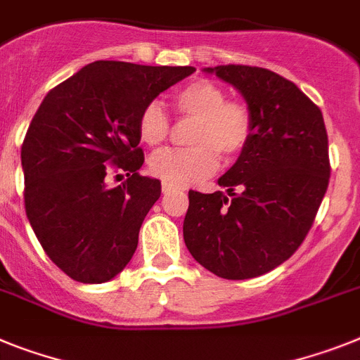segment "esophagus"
I'll use <instances>...</instances> for the list:
<instances>
[{
    "label": "esophagus",
    "mask_w": 360,
    "mask_h": 360,
    "mask_svg": "<svg viewBox=\"0 0 360 360\" xmlns=\"http://www.w3.org/2000/svg\"><path fill=\"white\" fill-rule=\"evenodd\" d=\"M178 189H180V187H178V186H171V184H162V191H164L165 195H167V193L178 191Z\"/></svg>",
    "instance_id": "1"
}]
</instances>
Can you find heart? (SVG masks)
<instances>
[{
    "instance_id": "1",
    "label": "heart",
    "mask_w": 360,
    "mask_h": 360,
    "mask_svg": "<svg viewBox=\"0 0 360 360\" xmlns=\"http://www.w3.org/2000/svg\"><path fill=\"white\" fill-rule=\"evenodd\" d=\"M171 107L178 118H191L187 142L189 149L160 150L150 156L153 176L171 186H189L205 180L220 165V155L227 160L240 156L255 133L253 112L244 101L227 100L222 87L210 79H195L182 85L171 96ZM171 133L165 110L150 101L138 115V136L147 146H160Z\"/></svg>"
}]
</instances>
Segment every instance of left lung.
Here are the masks:
<instances>
[{"label": "left lung", "instance_id": "8db88e82", "mask_svg": "<svg viewBox=\"0 0 360 360\" xmlns=\"http://www.w3.org/2000/svg\"><path fill=\"white\" fill-rule=\"evenodd\" d=\"M235 85L253 112L248 149L218 186L189 191L184 240L193 259L227 281L271 271L299 250L330 182L322 112L293 82L250 65L205 69Z\"/></svg>", "mask_w": 360, "mask_h": 360}]
</instances>
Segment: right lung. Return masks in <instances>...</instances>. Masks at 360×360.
I'll return each mask as SVG.
<instances>
[{"instance_id":"right-lung-1","label":"right lung","mask_w":360,"mask_h":360,"mask_svg":"<svg viewBox=\"0 0 360 360\" xmlns=\"http://www.w3.org/2000/svg\"><path fill=\"white\" fill-rule=\"evenodd\" d=\"M195 67L94 61L47 92L21 146L25 211L61 271L84 284L110 281L133 259L160 180L138 173V115ZM126 173L116 188L110 172Z\"/></svg>"}]
</instances>
